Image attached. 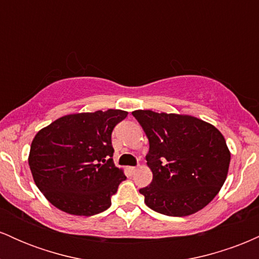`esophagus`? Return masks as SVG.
I'll return each mask as SVG.
<instances>
[{
  "label": "esophagus",
  "instance_id": "obj_1",
  "mask_svg": "<svg viewBox=\"0 0 259 259\" xmlns=\"http://www.w3.org/2000/svg\"><path fill=\"white\" fill-rule=\"evenodd\" d=\"M127 169H129V171H130V173H135V171H136V169H138V168H136V167H129V168H127Z\"/></svg>",
  "mask_w": 259,
  "mask_h": 259
}]
</instances>
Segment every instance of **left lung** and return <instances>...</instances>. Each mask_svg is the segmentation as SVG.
<instances>
[{"instance_id":"left-lung-1","label":"left lung","mask_w":259,"mask_h":259,"mask_svg":"<svg viewBox=\"0 0 259 259\" xmlns=\"http://www.w3.org/2000/svg\"><path fill=\"white\" fill-rule=\"evenodd\" d=\"M146 134L152 183L140 189L145 203L164 215L185 217L206 207L227 179L230 151L212 124L191 115L134 111Z\"/></svg>"}]
</instances>
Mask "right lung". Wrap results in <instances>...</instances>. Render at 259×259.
<instances>
[{
  "mask_svg": "<svg viewBox=\"0 0 259 259\" xmlns=\"http://www.w3.org/2000/svg\"><path fill=\"white\" fill-rule=\"evenodd\" d=\"M126 115L120 109L64 115L35 135L29 167L53 206L86 217L111 207V197L126 179L113 163L112 132Z\"/></svg>",
  "mask_w": 259,
  "mask_h": 259,
  "instance_id": "right-lung-1",
  "label": "right lung"
}]
</instances>
